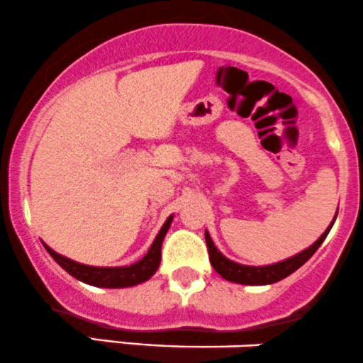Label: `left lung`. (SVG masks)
<instances>
[{"instance_id": "left-lung-1", "label": "left lung", "mask_w": 363, "mask_h": 363, "mask_svg": "<svg viewBox=\"0 0 363 363\" xmlns=\"http://www.w3.org/2000/svg\"><path fill=\"white\" fill-rule=\"evenodd\" d=\"M336 216H338V211H336L335 219L331 220L330 225H328L326 231L318 238V241H314L313 245L309 246V248L302 250L301 253L294 255V257L287 258V259H282V262L272 263V265H262V267L241 265V263L233 262V259L224 257V255L220 253L219 250H217L214 241H212L211 234L206 231V242H207V250H208V258H211L212 267H214V270L217 272V274L223 277V279L229 280V282L241 284V285H270V284H275V282H279V280L285 279V277L294 274L297 268H301L311 257H313L314 253H316L319 246L323 245V241L326 240L328 233H330L331 228H333Z\"/></svg>"}]
</instances>
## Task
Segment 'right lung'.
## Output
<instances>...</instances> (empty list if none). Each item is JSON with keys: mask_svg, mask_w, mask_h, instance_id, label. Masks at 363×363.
<instances>
[{"mask_svg": "<svg viewBox=\"0 0 363 363\" xmlns=\"http://www.w3.org/2000/svg\"><path fill=\"white\" fill-rule=\"evenodd\" d=\"M173 216H169L163 224V228L157 233L156 240L152 241L151 248L147 250L146 257L140 258L139 262L132 263L129 267H91V265H83V263L74 262L62 255L55 253L52 248L45 245V250L49 251V255L55 262L61 265L67 274L74 277V279L81 280V282L93 285V287H104V289H123V287H134L146 280L151 279L156 274L157 267L161 262V245L168 233L169 225H172Z\"/></svg>", "mask_w": 363, "mask_h": 363, "instance_id": "add662e5", "label": "right lung"}]
</instances>
